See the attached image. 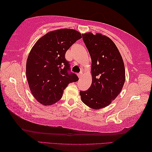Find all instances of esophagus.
Wrapping results in <instances>:
<instances>
[{"label":"esophagus","instance_id":"34e87169","mask_svg":"<svg viewBox=\"0 0 152 152\" xmlns=\"http://www.w3.org/2000/svg\"><path fill=\"white\" fill-rule=\"evenodd\" d=\"M77 75H78V77L79 78H81V77H82V73H78L77 74Z\"/></svg>","mask_w":152,"mask_h":152}]
</instances>
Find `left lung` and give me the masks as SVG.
Wrapping results in <instances>:
<instances>
[{
    "label": "left lung",
    "instance_id": "8db88e82",
    "mask_svg": "<svg viewBox=\"0 0 152 152\" xmlns=\"http://www.w3.org/2000/svg\"><path fill=\"white\" fill-rule=\"evenodd\" d=\"M91 58L92 83L86 91H80L83 102L93 109L109 105L123 89L125 65L117 47L111 39L100 34L82 35Z\"/></svg>",
    "mask_w": 152,
    "mask_h": 152
}]
</instances>
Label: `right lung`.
<instances>
[{
	"instance_id": "obj_1",
	"label": "right lung",
	"mask_w": 152,
	"mask_h": 152,
	"mask_svg": "<svg viewBox=\"0 0 152 152\" xmlns=\"http://www.w3.org/2000/svg\"><path fill=\"white\" fill-rule=\"evenodd\" d=\"M81 34L75 29L48 32L31 48L26 63V76L32 95L43 105H52L63 96L70 83L79 80L70 71L65 54Z\"/></svg>"
}]
</instances>
